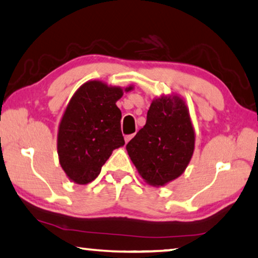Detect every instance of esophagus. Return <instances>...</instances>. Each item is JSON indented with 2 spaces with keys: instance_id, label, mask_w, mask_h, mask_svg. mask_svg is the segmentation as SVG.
Segmentation results:
<instances>
[{
  "instance_id": "obj_1",
  "label": "esophagus",
  "mask_w": 258,
  "mask_h": 258,
  "mask_svg": "<svg viewBox=\"0 0 258 258\" xmlns=\"http://www.w3.org/2000/svg\"><path fill=\"white\" fill-rule=\"evenodd\" d=\"M135 136V134H133V135H126V136H124V141H125V143H128L130 140H132V138Z\"/></svg>"
}]
</instances>
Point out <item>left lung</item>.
<instances>
[{
  "label": "left lung",
  "mask_w": 258,
  "mask_h": 258,
  "mask_svg": "<svg viewBox=\"0 0 258 258\" xmlns=\"http://www.w3.org/2000/svg\"><path fill=\"white\" fill-rule=\"evenodd\" d=\"M195 130L188 106L177 94L153 99L146 123L126 144L146 183L162 187L179 177L191 160Z\"/></svg>",
  "instance_id": "obj_1"
}]
</instances>
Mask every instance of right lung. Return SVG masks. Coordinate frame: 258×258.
Instances as JSON below:
<instances>
[{
    "instance_id": "add662e5",
    "label": "right lung",
    "mask_w": 258,
    "mask_h": 258,
    "mask_svg": "<svg viewBox=\"0 0 258 258\" xmlns=\"http://www.w3.org/2000/svg\"><path fill=\"white\" fill-rule=\"evenodd\" d=\"M132 90L133 85L123 89L89 81L71 97L57 132L58 161L69 180L92 182L114 150L124 145L116 101Z\"/></svg>"
}]
</instances>
